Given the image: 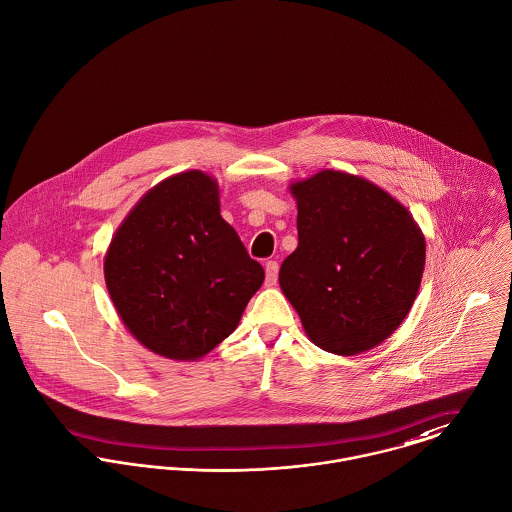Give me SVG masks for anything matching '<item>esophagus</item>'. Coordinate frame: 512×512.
<instances>
[{
  "mask_svg": "<svg viewBox=\"0 0 512 512\" xmlns=\"http://www.w3.org/2000/svg\"><path fill=\"white\" fill-rule=\"evenodd\" d=\"M279 279V263L277 261H269L265 265V284L267 286H275Z\"/></svg>",
  "mask_w": 512,
  "mask_h": 512,
  "instance_id": "esophagus-1",
  "label": "esophagus"
}]
</instances>
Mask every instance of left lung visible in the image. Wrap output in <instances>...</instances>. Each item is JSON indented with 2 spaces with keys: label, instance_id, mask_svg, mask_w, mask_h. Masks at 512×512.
Listing matches in <instances>:
<instances>
[{
  "label": "left lung",
  "instance_id": "1",
  "mask_svg": "<svg viewBox=\"0 0 512 512\" xmlns=\"http://www.w3.org/2000/svg\"><path fill=\"white\" fill-rule=\"evenodd\" d=\"M298 247L279 283L314 345L357 355L387 340L418 294L426 241L389 192L349 172L324 171L290 184Z\"/></svg>",
  "mask_w": 512,
  "mask_h": 512
}]
</instances>
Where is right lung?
Segmentation results:
<instances>
[{
  "mask_svg": "<svg viewBox=\"0 0 512 512\" xmlns=\"http://www.w3.org/2000/svg\"><path fill=\"white\" fill-rule=\"evenodd\" d=\"M104 277L135 340L196 361L237 328L265 271L222 218L216 178L186 171L133 206L112 237Z\"/></svg>",
  "mask_w": 512,
  "mask_h": 512,
  "instance_id": "add662e5",
  "label": "right lung"
}]
</instances>
